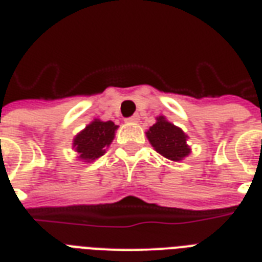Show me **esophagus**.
<instances>
[{
    "label": "esophagus",
    "mask_w": 262,
    "mask_h": 262,
    "mask_svg": "<svg viewBox=\"0 0 262 262\" xmlns=\"http://www.w3.org/2000/svg\"><path fill=\"white\" fill-rule=\"evenodd\" d=\"M126 121H127V122H132V123H136V122H139V121H140V115H139V114H135V115H132L130 118H127Z\"/></svg>",
    "instance_id": "34e87169"
}]
</instances>
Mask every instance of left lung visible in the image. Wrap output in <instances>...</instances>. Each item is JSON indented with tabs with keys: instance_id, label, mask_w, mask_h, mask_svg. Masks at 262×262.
<instances>
[{
	"instance_id": "8db88e82",
	"label": "left lung",
	"mask_w": 262,
	"mask_h": 262,
	"mask_svg": "<svg viewBox=\"0 0 262 262\" xmlns=\"http://www.w3.org/2000/svg\"><path fill=\"white\" fill-rule=\"evenodd\" d=\"M148 141L158 154L172 162H181L190 155L191 148L187 144L189 136L164 115L156 117V122L147 132Z\"/></svg>"
}]
</instances>
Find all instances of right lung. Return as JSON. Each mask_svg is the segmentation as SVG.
I'll use <instances>...</instances> for the list:
<instances>
[{"instance_id": "1", "label": "right lung", "mask_w": 262, "mask_h": 262, "mask_svg": "<svg viewBox=\"0 0 262 262\" xmlns=\"http://www.w3.org/2000/svg\"><path fill=\"white\" fill-rule=\"evenodd\" d=\"M118 125L113 121H102L95 118L73 139L72 148L77 152V159L91 163L106 154L115 137Z\"/></svg>"}]
</instances>
